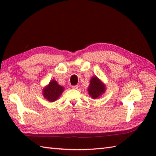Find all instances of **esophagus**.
<instances>
[{"instance_id": "34e87169", "label": "esophagus", "mask_w": 156, "mask_h": 156, "mask_svg": "<svg viewBox=\"0 0 156 156\" xmlns=\"http://www.w3.org/2000/svg\"><path fill=\"white\" fill-rule=\"evenodd\" d=\"M72 88L74 89H78V86H72Z\"/></svg>"}]
</instances>
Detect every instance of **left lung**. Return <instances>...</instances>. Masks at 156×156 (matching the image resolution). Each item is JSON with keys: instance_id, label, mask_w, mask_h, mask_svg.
<instances>
[{"instance_id": "left-lung-1", "label": "left lung", "mask_w": 156, "mask_h": 156, "mask_svg": "<svg viewBox=\"0 0 156 156\" xmlns=\"http://www.w3.org/2000/svg\"><path fill=\"white\" fill-rule=\"evenodd\" d=\"M88 94L92 98H98L106 91V85L97 76H93L90 80V84L88 88Z\"/></svg>"}]
</instances>
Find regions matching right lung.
Segmentation results:
<instances>
[{
    "label": "right lung",
    "mask_w": 156,
    "mask_h": 156,
    "mask_svg": "<svg viewBox=\"0 0 156 156\" xmlns=\"http://www.w3.org/2000/svg\"><path fill=\"white\" fill-rule=\"evenodd\" d=\"M43 96L49 102L57 101L64 91V87L58 84L57 81L51 80L49 83L43 88Z\"/></svg>",
    "instance_id": "add662e5"
}]
</instances>
